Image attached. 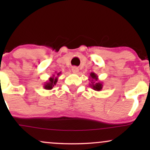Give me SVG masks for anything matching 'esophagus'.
<instances>
[{"label": "esophagus", "instance_id": "obj_1", "mask_svg": "<svg viewBox=\"0 0 150 150\" xmlns=\"http://www.w3.org/2000/svg\"><path fill=\"white\" fill-rule=\"evenodd\" d=\"M72 72H73L74 74H77L79 73V69L77 67H73V68H72Z\"/></svg>", "mask_w": 150, "mask_h": 150}]
</instances>
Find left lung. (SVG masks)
<instances>
[{
  "label": "left lung",
  "instance_id": "8db88e82",
  "mask_svg": "<svg viewBox=\"0 0 150 150\" xmlns=\"http://www.w3.org/2000/svg\"><path fill=\"white\" fill-rule=\"evenodd\" d=\"M89 86L95 91H101L103 88L102 82L98 81V75L94 73H91L89 75Z\"/></svg>",
  "mask_w": 150,
  "mask_h": 150
}]
</instances>
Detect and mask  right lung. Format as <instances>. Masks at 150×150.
<instances>
[{
	"label": "right lung",
	"instance_id": "right-lung-1",
	"mask_svg": "<svg viewBox=\"0 0 150 150\" xmlns=\"http://www.w3.org/2000/svg\"><path fill=\"white\" fill-rule=\"evenodd\" d=\"M61 74V72H60V73H56V74L53 75L52 77H49V80L46 81L45 84L44 85V88L45 89H47V90H51V89H52L53 87L56 85V83H57L58 77L60 76Z\"/></svg>",
	"mask_w": 150,
	"mask_h": 150
}]
</instances>
